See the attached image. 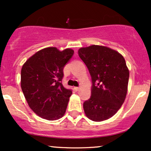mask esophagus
Returning a JSON list of instances; mask_svg holds the SVG:
<instances>
[{"instance_id": "34e87169", "label": "esophagus", "mask_w": 151, "mask_h": 151, "mask_svg": "<svg viewBox=\"0 0 151 151\" xmlns=\"http://www.w3.org/2000/svg\"><path fill=\"white\" fill-rule=\"evenodd\" d=\"M74 90H75V91H79V86H75V87H74Z\"/></svg>"}]
</instances>
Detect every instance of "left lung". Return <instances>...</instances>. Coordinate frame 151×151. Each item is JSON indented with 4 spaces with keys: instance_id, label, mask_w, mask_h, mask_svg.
Returning <instances> with one entry per match:
<instances>
[{
    "instance_id": "8db88e82",
    "label": "left lung",
    "mask_w": 151,
    "mask_h": 151,
    "mask_svg": "<svg viewBox=\"0 0 151 151\" xmlns=\"http://www.w3.org/2000/svg\"><path fill=\"white\" fill-rule=\"evenodd\" d=\"M91 77V96L84 102L89 119L102 121L112 117L124 104L129 71L124 57L104 46L91 45L78 51Z\"/></svg>"
}]
</instances>
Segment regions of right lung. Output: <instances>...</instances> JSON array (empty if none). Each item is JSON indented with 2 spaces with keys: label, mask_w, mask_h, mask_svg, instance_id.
<instances>
[{
  "label": "right lung",
  "mask_w": 151,
  "mask_h": 151,
  "mask_svg": "<svg viewBox=\"0 0 151 151\" xmlns=\"http://www.w3.org/2000/svg\"><path fill=\"white\" fill-rule=\"evenodd\" d=\"M74 50L42 49L26 61L21 70V88L30 108L39 116L52 121L64 116L72 89L64 87L63 69Z\"/></svg>",
  "instance_id": "1"
}]
</instances>
